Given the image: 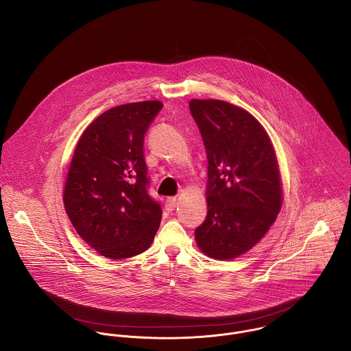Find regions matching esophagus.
<instances>
[{
	"mask_svg": "<svg viewBox=\"0 0 351 351\" xmlns=\"http://www.w3.org/2000/svg\"><path fill=\"white\" fill-rule=\"evenodd\" d=\"M165 206H166V210H174V208L177 206V197H169L167 200H166V204H165Z\"/></svg>",
	"mask_w": 351,
	"mask_h": 351,
	"instance_id": "34e87169",
	"label": "esophagus"
}]
</instances>
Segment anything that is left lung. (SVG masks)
I'll list each match as a JSON object with an SVG mask.
<instances>
[{
	"instance_id": "1",
	"label": "left lung",
	"mask_w": 351,
	"mask_h": 351,
	"mask_svg": "<svg viewBox=\"0 0 351 351\" xmlns=\"http://www.w3.org/2000/svg\"><path fill=\"white\" fill-rule=\"evenodd\" d=\"M208 158L204 223L197 246L215 259L251 250L269 231L282 205V185L271 141L243 108L220 100H191Z\"/></svg>"
}]
</instances>
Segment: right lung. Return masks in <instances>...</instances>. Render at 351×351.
Listing matches in <instances>:
<instances>
[{
    "label": "right lung",
    "instance_id": "right-lung-1",
    "mask_svg": "<svg viewBox=\"0 0 351 351\" xmlns=\"http://www.w3.org/2000/svg\"><path fill=\"white\" fill-rule=\"evenodd\" d=\"M160 101L119 105L100 114L74 151L63 202L78 235L102 256L123 259L147 250L162 208L151 199L143 143Z\"/></svg>",
    "mask_w": 351,
    "mask_h": 351
}]
</instances>
